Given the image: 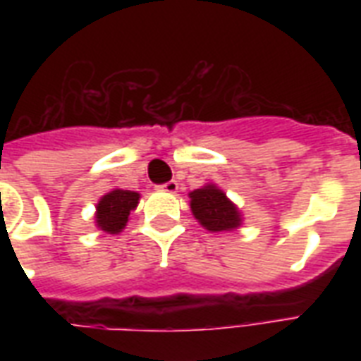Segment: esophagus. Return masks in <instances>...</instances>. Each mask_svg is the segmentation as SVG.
I'll return each mask as SVG.
<instances>
[{
    "instance_id": "34e87169",
    "label": "esophagus",
    "mask_w": 361,
    "mask_h": 361,
    "mask_svg": "<svg viewBox=\"0 0 361 361\" xmlns=\"http://www.w3.org/2000/svg\"><path fill=\"white\" fill-rule=\"evenodd\" d=\"M157 189H161V191H164V192H176L178 191V181L170 180V181H166V183H163V185H159Z\"/></svg>"
}]
</instances>
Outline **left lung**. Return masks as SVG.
Returning <instances> with one entry per match:
<instances>
[{"mask_svg":"<svg viewBox=\"0 0 361 361\" xmlns=\"http://www.w3.org/2000/svg\"><path fill=\"white\" fill-rule=\"evenodd\" d=\"M189 197H191L192 215L208 231L223 232L240 226L238 208L217 187L206 185L202 189L192 191Z\"/></svg>","mask_w":361,"mask_h":361,"instance_id":"1","label":"left lung"}]
</instances>
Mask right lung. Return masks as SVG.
<instances>
[{
  "mask_svg": "<svg viewBox=\"0 0 361 361\" xmlns=\"http://www.w3.org/2000/svg\"><path fill=\"white\" fill-rule=\"evenodd\" d=\"M140 200V195L135 191H123V189H114L109 195H104L97 204V226L101 231L118 234L121 232L130 212L136 208V204Z\"/></svg>",
  "mask_w": 361,
  "mask_h": 361,
  "instance_id": "add662e5",
  "label": "right lung"
}]
</instances>
